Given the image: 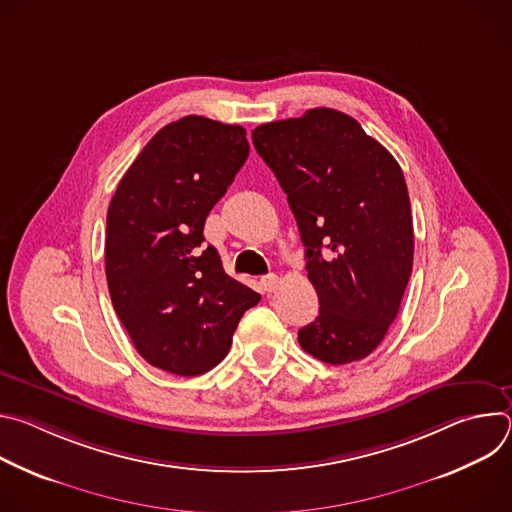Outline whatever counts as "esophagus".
Masks as SVG:
<instances>
[{
    "instance_id": "esophagus-1",
    "label": "esophagus",
    "mask_w": 512,
    "mask_h": 512,
    "mask_svg": "<svg viewBox=\"0 0 512 512\" xmlns=\"http://www.w3.org/2000/svg\"><path fill=\"white\" fill-rule=\"evenodd\" d=\"M261 285H263V289L265 291H275L277 289V285H279V279H277V275H265L263 279H261Z\"/></svg>"
}]
</instances>
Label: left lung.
<instances>
[{
	"instance_id": "1",
	"label": "left lung",
	"mask_w": 512,
	"mask_h": 512,
	"mask_svg": "<svg viewBox=\"0 0 512 512\" xmlns=\"http://www.w3.org/2000/svg\"><path fill=\"white\" fill-rule=\"evenodd\" d=\"M253 145L287 194L320 314L298 332L326 364L369 356L399 314L413 221L397 160L356 119L318 107L263 123Z\"/></svg>"
}]
</instances>
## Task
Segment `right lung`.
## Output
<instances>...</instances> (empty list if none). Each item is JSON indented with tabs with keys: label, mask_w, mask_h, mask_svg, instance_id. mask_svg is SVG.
Listing matches in <instances>:
<instances>
[{
	"label": "right lung",
	"mask_w": 512,
	"mask_h": 512,
	"mask_svg": "<svg viewBox=\"0 0 512 512\" xmlns=\"http://www.w3.org/2000/svg\"><path fill=\"white\" fill-rule=\"evenodd\" d=\"M247 131L200 115L162 127L123 174L109 210L113 308L154 367L196 377L221 362L261 296L204 247V223L249 156Z\"/></svg>",
	"instance_id": "add662e5"
}]
</instances>
